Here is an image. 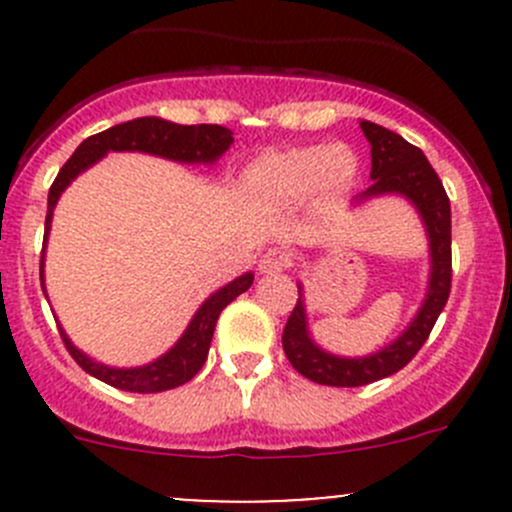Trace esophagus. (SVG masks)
I'll use <instances>...</instances> for the list:
<instances>
[{
  "instance_id": "1",
  "label": "esophagus",
  "mask_w": 512,
  "mask_h": 512,
  "mask_svg": "<svg viewBox=\"0 0 512 512\" xmlns=\"http://www.w3.org/2000/svg\"><path fill=\"white\" fill-rule=\"evenodd\" d=\"M289 265V255L282 247H270V250H265V255L260 257V272L262 275H275V272H282L287 270Z\"/></svg>"
}]
</instances>
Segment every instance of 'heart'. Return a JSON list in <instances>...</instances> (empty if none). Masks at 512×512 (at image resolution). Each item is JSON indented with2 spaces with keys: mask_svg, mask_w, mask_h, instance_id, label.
<instances>
[{
  "mask_svg": "<svg viewBox=\"0 0 512 512\" xmlns=\"http://www.w3.org/2000/svg\"><path fill=\"white\" fill-rule=\"evenodd\" d=\"M359 175V156L349 146H302L262 158L247 183L262 198L297 203L312 193L319 200L344 198Z\"/></svg>",
  "mask_w": 512,
  "mask_h": 512,
  "instance_id": "1",
  "label": "heart"
}]
</instances>
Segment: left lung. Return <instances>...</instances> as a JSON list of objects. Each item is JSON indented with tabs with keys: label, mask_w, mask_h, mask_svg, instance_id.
Segmentation results:
<instances>
[{
	"label": "left lung",
	"mask_w": 512,
	"mask_h": 512,
	"mask_svg": "<svg viewBox=\"0 0 512 512\" xmlns=\"http://www.w3.org/2000/svg\"><path fill=\"white\" fill-rule=\"evenodd\" d=\"M359 126L366 141L371 143V180L374 183L356 200L361 203V200L391 193L411 200L428 232L431 275H428L426 299H423L414 322L389 347L369 356H359V359L334 356L312 342L307 329L302 285H299V299L289 314L285 332H282V347H285L289 364L299 374L324 386H366L404 369L418 354V349L426 344L428 334L451 294V203H448L441 178L431 168L421 148L411 146L399 133L371 121H361Z\"/></svg>",
	"instance_id": "8db88e82"
}]
</instances>
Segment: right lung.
<instances>
[{"mask_svg": "<svg viewBox=\"0 0 512 512\" xmlns=\"http://www.w3.org/2000/svg\"><path fill=\"white\" fill-rule=\"evenodd\" d=\"M230 143L232 131L225 126H215V123L180 126V123L163 121V118L156 116L133 118V121L118 123V126L108 128V131L89 136L79 148H76L74 156L66 160L64 168L59 170L56 180L51 183L49 205H46L44 240L49 237L51 215H54L59 195L64 193L66 185H69L76 175L84 173L86 168H91L96 160L106 156L108 151H141L151 153V156L178 160V163H215V160L230 148ZM39 275L41 287H44V252H41ZM252 280H255V275H252V272H245L242 277L232 280L230 285L220 287L218 292L210 294V297L200 304L195 317L190 319L188 329H185L183 337L175 342V347L170 349V352H165L160 359L151 361V364L146 366H136V369H113V366L98 364V361L89 359L84 352H79L61 327L59 334L61 339H64L69 354L74 356V361L86 371V374L96 376L98 381L113 386V389L133 391V394H158V391L183 386L185 381H190L200 369H203L220 312H223L232 299L240 297L242 292H247Z\"/></svg>", "mask_w": 512, "mask_h": 512, "instance_id": "add662e5", "label": "right lung"}]
</instances>
